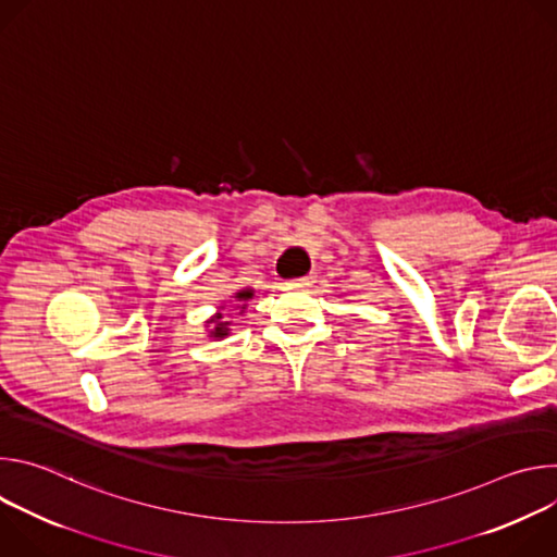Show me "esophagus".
I'll return each instance as SVG.
<instances>
[{"label":"esophagus","mask_w":557,"mask_h":557,"mask_svg":"<svg viewBox=\"0 0 557 557\" xmlns=\"http://www.w3.org/2000/svg\"><path fill=\"white\" fill-rule=\"evenodd\" d=\"M290 288H308L314 284V275H304V277H295L286 282Z\"/></svg>","instance_id":"esophagus-1"}]
</instances>
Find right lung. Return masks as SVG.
<instances>
[{"label": "right lung", "mask_w": 557, "mask_h": 557, "mask_svg": "<svg viewBox=\"0 0 557 557\" xmlns=\"http://www.w3.org/2000/svg\"><path fill=\"white\" fill-rule=\"evenodd\" d=\"M253 297V290L251 288H243V290H237L235 295H233V299L240 304L237 308H240V312L247 308V301ZM224 306H220V310H222ZM209 326H211V331H209V337H213V339H224L226 335H228V324L231 322H224V312H215L211 320L207 322Z\"/></svg>", "instance_id": "obj_1"}]
</instances>
